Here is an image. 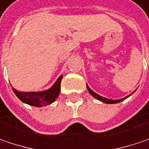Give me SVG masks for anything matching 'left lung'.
I'll return each mask as SVG.
<instances>
[{
    "mask_svg": "<svg viewBox=\"0 0 149 149\" xmlns=\"http://www.w3.org/2000/svg\"><path fill=\"white\" fill-rule=\"evenodd\" d=\"M86 87H87V90H88V91L90 92V94L93 96L94 98H95V99H97V100H100L101 102H104V103H106V104H116V103H119V102H121V101H123L125 99H127V98H128L129 96H130L133 93V92H135L136 91V90L132 92L130 95H128L127 96H126V97H124L123 99H118V100H111V99H108V98H106V97H103V96H101L100 95H98L97 93H95V92H94L88 86V85L86 84Z\"/></svg>",
    "mask_w": 149,
    "mask_h": 149,
    "instance_id": "8db88e82",
    "label": "left lung"
}]
</instances>
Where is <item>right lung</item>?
I'll use <instances>...</instances> for the list:
<instances>
[{
  "instance_id": "obj_1",
  "label": "right lung",
  "mask_w": 149,
  "mask_h": 149,
  "mask_svg": "<svg viewBox=\"0 0 149 149\" xmlns=\"http://www.w3.org/2000/svg\"><path fill=\"white\" fill-rule=\"evenodd\" d=\"M63 78V75H60L58 79L54 82V84L48 90L42 91H29L23 92L19 91L16 89L12 88L13 92L18 97L20 100L27 105L33 106L37 107H42L52 104L55 101L57 97L58 96L60 92V83Z\"/></svg>"
}]
</instances>
